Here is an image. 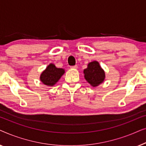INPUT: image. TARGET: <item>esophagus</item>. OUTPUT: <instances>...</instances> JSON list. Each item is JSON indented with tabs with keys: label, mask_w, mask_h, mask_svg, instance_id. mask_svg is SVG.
<instances>
[{
	"label": "esophagus",
	"mask_w": 146,
	"mask_h": 146,
	"mask_svg": "<svg viewBox=\"0 0 146 146\" xmlns=\"http://www.w3.org/2000/svg\"><path fill=\"white\" fill-rule=\"evenodd\" d=\"M77 68H78V66H77L76 65V66H71L70 68L71 69H76Z\"/></svg>",
	"instance_id": "esophagus-1"
}]
</instances>
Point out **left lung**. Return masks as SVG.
Here are the masks:
<instances>
[{
	"instance_id": "obj_1",
	"label": "left lung",
	"mask_w": 146,
	"mask_h": 146,
	"mask_svg": "<svg viewBox=\"0 0 146 146\" xmlns=\"http://www.w3.org/2000/svg\"><path fill=\"white\" fill-rule=\"evenodd\" d=\"M84 78L93 87L102 83L105 78V72L97 61H93L88 64L86 69L84 70Z\"/></svg>"
}]
</instances>
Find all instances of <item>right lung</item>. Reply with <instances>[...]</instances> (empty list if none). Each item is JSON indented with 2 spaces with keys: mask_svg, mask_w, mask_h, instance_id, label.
<instances>
[{
  "mask_svg": "<svg viewBox=\"0 0 146 146\" xmlns=\"http://www.w3.org/2000/svg\"><path fill=\"white\" fill-rule=\"evenodd\" d=\"M65 71L62 68H58L53 64H50L42 72L40 79L44 84L53 86L59 80Z\"/></svg>",
  "mask_w": 146,
  "mask_h": 146,
  "instance_id": "right-lung-1",
  "label": "right lung"
}]
</instances>
